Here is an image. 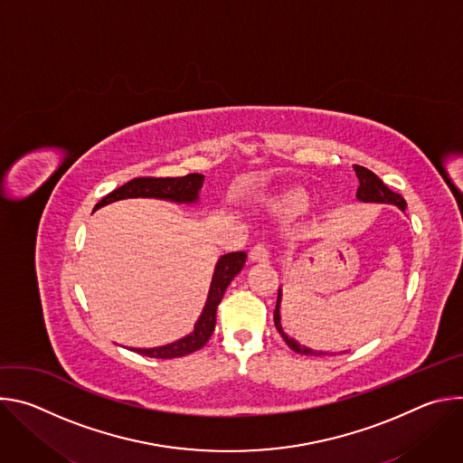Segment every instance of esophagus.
Instances as JSON below:
<instances>
[{
  "instance_id": "1",
  "label": "esophagus",
  "mask_w": 463,
  "mask_h": 463,
  "mask_svg": "<svg viewBox=\"0 0 463 463\" xmlns=\"http://www.w3.org/2000/svg\"><path fill=\"white\" fill-rule=\"evenodd\" d=\"M249 258H250V261H268L269 260V250H268V247L263 245V243H256L250 249Z\"/></svg>"
}]
</instances>
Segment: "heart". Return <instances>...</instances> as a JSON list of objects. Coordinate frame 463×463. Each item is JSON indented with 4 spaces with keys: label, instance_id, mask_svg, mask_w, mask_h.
Wrapping results in <instances>:
<instances>
[{
    "label": "heart",
    "instance_id": "obj_1",
    "mask_svg": "<svg viewBox=\"0 0 463 463\" xmlns=\"http://www.w3.org/2000/svg\"><path fill=\"white\" fill-rule=\"evenodd\" d=\"M307 209H309V197L300 188L288 190V192L280 194L279 197H275V202H273V211L284 220L300 218L302 214L307 213Z\"/></svg>",
    "mask_w": 463,
    "mask_h": 463
}]
</instances>
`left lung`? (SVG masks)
Here are the masks:
<instances>
[{
    "label": "left lung",
    "mask_w": 463,
    "mask_h": 463,
    "mask_svg": "<svg viewBox=\"0 0 463 463\" xmlns=\"http://www.w3.org/2000/svg\"><path fill=\"white\" fill-rule=\"evenodd\" d=\"M354 170L359 177V188H357V200L361 202H375V203H392V205H398L402 211L407 209V203L403 200V195L390 190L372 170L364 168V166H359V165H354ZM280 293H279V298H277V307H275V326L279 329V334L284 337V341L288 343V346L297 352V354H302V355H334V354H324V352H313L302 345H298L297 341H293L291 337H288L284 334L282 329V324H280Z\"/></svg>",
    "instance_id": "8db88e82"
}]
</instances>
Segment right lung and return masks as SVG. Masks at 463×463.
I'll use <instances>...</instances> for the list:
<instances>
[{"label": "right lung", "mask_w": 463, "mask_h": 463, "mask_svg": "<svg viewBox=\"0 0 463 463\" xmlns=\"http://www.w3.org/2000/svg\"><path fill=\"white\" fill-rule=\"evenodd\" d=\"M202 184H203L202 174H186L183 177H152V175L134 177L131 181L124 183L122 186L115 188L113 192H109L108 195H104L95 209L117 200H124V197H161V200H170L177 203L181 202L190 203L197 200V192H200ZM245 258L247 254L243 250H238V252L223 254L218 260L209 298L200 320L195 324L194 334L161 348H148V350H136V352L154 359H172V357L188 355L195 350L203 348L214 332L218 304L222 302L223 293L231 284V280L241 271Z\"/></svg>", "instance_id": "right-lung-1"}]
</instances>
